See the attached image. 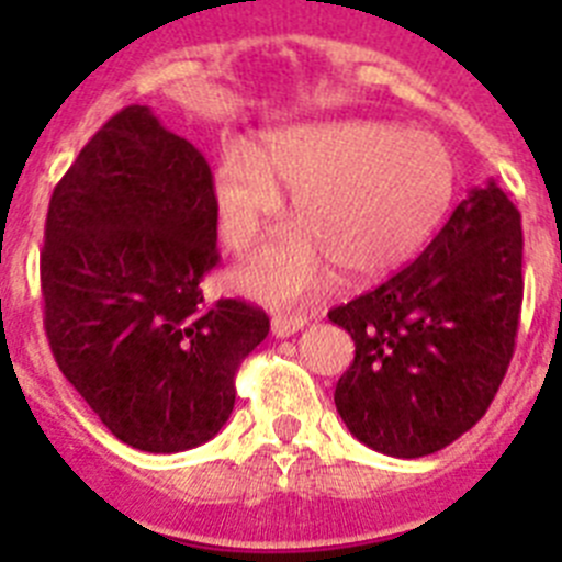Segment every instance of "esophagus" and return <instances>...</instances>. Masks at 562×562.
I'll return each instance as SVG.
<instances>
[{"mask_svg": "<svg viewBox=\"0 0 562 562\" xmlns=\"http://www.w3.org/2000/svg\"><path fill=\"white\" fill-rule=\"evenodd\" d=\"M306 326L304 315H276L272 317V335L276 337H292Z\"/></svg>", "mask_w": 562, "mask_h": 562, "instance_id": "esophagus-1", "label": "esophagus"}]
</instances>
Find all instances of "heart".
Segmentation results:
<instances>
[{"label":"heart","mask_w":562,"mask_h":562,"mask_svg":"<svg viewBox=\"0 0 562 562\" xmlns=\"http://www.w3.org/2000/svg\"><path fill=\"white\" fill-rule=\"evenodd\" d=\"M450 157L434 134L376 121H321L267 132L256 154L227 146L213 200L227 250L247 252L284 211L292 231L238 272V286L286 304L321 290L335 261L366 278L394 270L428 238L450 200Z\"/></svg>","instance_id":"b5f03b06"}]
</instances>
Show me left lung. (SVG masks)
Instances as JSON below:
<instances>
[{"mask_svg":"<svg viewBox=\"0 0 562 562\" xmlns=\"http://www.w3.org/2000/svg\"><path fill=\"white\" fill-rule=\"evenodd\" d=\"M520 213L473 188L414 265L329 312L355 340L335 405L349 434L394 459L448 448L486 414L524 301Z\"/></svg>","mask_w":562,"mask_h":562,"instance_id":"1","label":"left lung"}]
</instances>
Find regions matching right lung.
<instances>
[{"instance_id":"obj_1","label":"right lung","mask_w":562,"mask_h":562,"mask_svg":"<svg viewBox=\"0 0 562 562\" xmlns=\"http://www.w3.org/2000/svg\"><path fill=\"white\" fill-rule=\"evenodd\" d=\"M205 157L148 106L121 109L53 191L44 329L98 419L146 453L205 445L233 414V376L270 331L245 301H205L220 261Z\"/></svg>"}]
</instances>
